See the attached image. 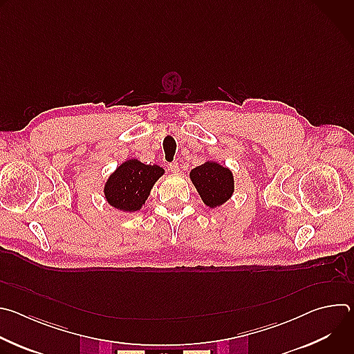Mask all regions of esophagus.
<instances>
[{
	"mask_svg": "<svg viewBox=\"0 0 354 354\" xmlns=\"http://www.w3.org/2000/svg\"><path fill=\"white\" fill-rule=\"evenodd\" d=\"M168 168H169V171H171L172 174H178V172H179V164H178V162H171Z\"/></svg>",
	"mask_w": 354,
	"mask_h": 354,
	"instance_id": "esophagus-1",
	"label": "esophagus"
}]
</instances>
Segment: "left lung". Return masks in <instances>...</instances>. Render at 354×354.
<instances>
[{"instance_id":"8db88e82","label":"left lung","mask_w":354,"mask_h":354,"mask_svg":"<svg viewBox=\"0 0 354 354\" xmlns=\"http://www.w3.org/2000/svg\"><path fill=\"white\" fill-rule=\"evenodd\" d=\"M190 179L201 200L212 209L225 203L234 192V178L231 171L217 162H206L196 167L190 172Z\"/></svg>"}]
</instances>
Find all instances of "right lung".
<instances>
[{"label": "right lung", "mask_w": 354, "mask_h": 354, "mask_svg": "<svg viewBox=\"0 0 354 354\" xmlns=\"http://www.w3.org/2000/svg\"><path fill=\"white\" fill-rule=\"evenodd\" d=\"M162 174L164 169L158 165H145L137 160L123 162L105 185L108 203L122 212L140 210Z\"/></svg>", "instance_id": "add662e5"}]
</instances>
